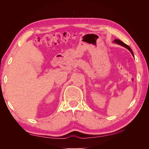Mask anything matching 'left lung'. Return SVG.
<instances>
[{
    "mask_svg": "<svg viewBox=\"0 0 149 149\" xmlns=\"http://www.w3.org/2000/svg\"><path fill=\"white\" fill-rule=\"evenodd\" d=\"M114 42H115V43H118V44H119V45H122V46H123V47H125L126 48H127L129 50L130 52V53H132V55L134 56V54H133V52H132V49H131V48H130V47L129 46H128L127 45H126V44H125L124 42H123L122 41H120V40H119V39H115L114 40Z\"/></svg>",
    "mask_w": 149,
    "mask_h": 149,
    "instance_id": "1",
    "label": "left lung"
}]
</instances>
